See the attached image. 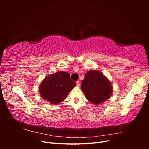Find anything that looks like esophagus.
Wrapping results in <instances>:
<instances>
[{
	"mask_svg": "<svg viewBox=\"0 0 149 149\" xmlns=\"http://www.w3.org/2000/svg\"><path fill=\"white\" fill-rule=\"evenodd\" d=\"M79 84H80L79 81H76V85H77L78 86H79Z\"/></svg>",
	"mask_w": 149,
	"mask_h": 149,
	"instance_id": "1",
	"label": "esophagus"
}]
</instances>
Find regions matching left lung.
I'll list each match as a JSON object with an SVG mask.
<instances>
[{
  "label": "left lung",
  "instance_id": "left-lung-1",
  "mask_svg": "<svg viewBox=\"0 0 149 149\" xmlns=\"http://www.w3.org/2000/svg\"><path fill=\"white\" fill-rule=\"evenodd\" d=\"M81 88L90 102L98 104L109 99L112 94L111 83L100 71L91 70L85 74Z\"/></svg>",
  "mask_w": 149,
  "mask_h": 149
}]
</instances>
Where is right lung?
Wrapping results in <instances>:
<instances>
[{
	"mask_svg": "<svg viewBox=\"0 0 149 149\" xmlns=\"http://www.w3.org/2000/svg\"><path fill=\"white\" fill-rule=\"evenodd\" d=\"M76 84L71 80L68 73L59 71L45 78L39 87V91L44 100L55 104L63 101Z\"/></svg>",
	"mask_w": 149,
	"mask_h": 149,
	"instance_id": "add662e5",
	"label": "right lung"
}]
</instances>
